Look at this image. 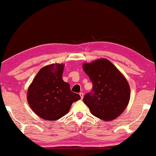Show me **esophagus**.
<instances>
[{"instance_id":"obj_1","label":"esophagus","mask_w":156,"mask_h":156,"mask_svg":"<svg viewBox=\"0 0 156 156\" xmlns=\"http://www.w3.org/2000/svg\"><path fill=\"white\" fill-rule=\"evenodd\" d=\"M80 98H81V99H83V97H84V94L83 93V92H80Z\"/></svg>"}]
</instances>
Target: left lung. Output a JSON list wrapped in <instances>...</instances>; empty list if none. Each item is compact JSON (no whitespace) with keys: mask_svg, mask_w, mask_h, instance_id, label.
I'll return each instance as SVG.
<instances>
[{"mask_svg":"<svg viewBox=\"0 0 156 156\" xmlns=\"http://www.w3.org/2000/svg\"><path fill=\"white\" fill-rule=\"evenodd\" d=\"M93 87L83 101L92 114L109 121L122 113L129 103L130 87L119 70L109 60L102 58L83 64Z\"/></svg>","mask_w":156,"mask_h":156,"instance_id":"1","label":"left lung"}]
</instances>
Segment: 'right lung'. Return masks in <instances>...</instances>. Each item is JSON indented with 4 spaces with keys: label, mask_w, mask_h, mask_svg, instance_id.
I'll list each match as a JSON object with an SVG mask.
<instances>
[{
    "label": "right lung",
    "mask_w": 156,
    "mask_h": 156,
    "mask_svg": "<svg viewBox=\"0 0 156 156\" xmlns=\"http://www.w3.org/2000/svg\"><path fill=\"white\" fill-rule=\"evenodd\" d=\"M63 69L62 64L43 67L28 89V103L43 119H60L67 114L73 102L80 99V95L71 91L69 84L62 80Z\"/></svg>",
    "instance_id": "1"
}]
</instances>
